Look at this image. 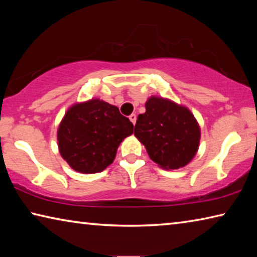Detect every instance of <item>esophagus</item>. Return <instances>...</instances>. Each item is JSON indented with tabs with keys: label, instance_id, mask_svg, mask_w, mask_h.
<instances>
[{
	"label": "esophagus",
	"instance_id": "esophagus-1",
	"mask_svg": "<svg viewBox=\"0 0 257 257\" xmlns=\"http://www.w3.org/2000/svg\"><path fill=\"white\" fill-rule=\"evenodd\" d=\"M129 119H130V121H132V122L135 124V123H136V120H137V115L135 114V113H133V114L129 115Z\"/></svg>",
	"mask_w": 257,
	"mask_h": 257
}]
</instances>
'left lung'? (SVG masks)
Masks as SVG:
<instances>
[{
    "instance_id": "1",
    "label": "left lung",
    "mask_w": 257,
    "mask_h": 257,
    "mask_svg": "<svg viewBox=\"0 0 257 257\" xmlns=\"http://www.w3.org/2000/svg\"><path fill=\"white\" fill-rule=\"evenodd\" d=\"M145 107L135 124V136L161 168L185 167L198 150L201 130L196 119L188 108L169 99L151 97Z\"/></svg>"
}]
</instances>
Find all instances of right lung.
<instances>
[{
  "instance_id": "obj_1",
  "label": "right lung",
  "mask_w": 257,
  "mask_h": 257,
  "mask_svg": "<svg viewBox=\"0 0 257 257\" xmlns=\"http://www.w3.org/2000/svg\"><path fill=\"white\" fill-rule=\"evenodd\" d=\"M134 132V124L119 108L99 99L75 104L58 130L61 156L78 172L96 173L115 158L120 143Z\"/></svg>"
}]
</instances>
